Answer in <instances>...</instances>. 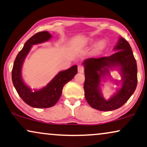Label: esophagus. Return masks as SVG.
Instances as JSON below:
<instances>
[{
  "instance_id": "34e87169",
  "label": "esophagus",
  "mask_w": 147,
  "mask_h": 147,
  "mask_svg": "<svg viewBox=\"0 0 147 147\" xmlns=\"http://www.w3.org/2000/svg\"><path fill=\"white\" fill-rule=\"evenodd\" d=\"M83 71H84V66L82 65L78 66V72H80V73H83Z\"/></svg>"
}]
</instances>
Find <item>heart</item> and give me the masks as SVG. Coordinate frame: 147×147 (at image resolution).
<instances>
[{"label": "heart", "instance_id": "1", "mask_svg": "<svg viewBox=\"0 0 147 147\" xmlns=\"http://www.w3.org/2000/svg\"><path fill=\"white\" fill-rule=\"evenodd\" d=\"M105 44H106V42H105V40H100L96 45V47H95V51H96V52H98V51L102 50V49L104 48V47L105 46Z\"/></svg>", "mask_w": 147, "mask_h": 147}]
</instances>
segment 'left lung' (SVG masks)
<instances>
[{
    "label": "left lung",
    "mask_w": 147,
    "mask_h": 147,
    "mask_svg": "<svg viewBox=\"0 0 147 147\" xmlns=\"http://www.w3.org/2000/svg\"><path fill=\"white\" fill-rule=\"evenodd\" d=\"M116 52L109 56L88 58L85 67V97L88 103L99 111H111L122 107L134 93L137 86V65L132 48L120 37L114 48ZM118 68L122 76V87L110 99L103 98L100 92L101 78L108 75L109 69Z\"/></svg>",
    "instance_id": "1"
}]
</instances>
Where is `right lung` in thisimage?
Listing matches in <instances>:
<instances>
[{
  "label": "right lung",
  "mask_w": 147,
  "mask_h": 147,
  "mask_svg": "<svg viewBox=\"0 0 147 147\" xmlns=\"http://www.w3.org/2000/svg\"><path fill=\"white\" fill-rule=\"evenodd\" d=\"M51 38V34L46 31L34 35L25 42L13 64L12 81L15 89L24 102L36 108H48L54 106L61 96L64 86L71 81L77 73V66L74 65L67 70L58 72L46 87L40 90L33 91L25 85L21 77V68L25 57L33 45L46 42Z\"/></svg>",
  "instance_id": "1"
}]
</instances>
